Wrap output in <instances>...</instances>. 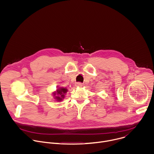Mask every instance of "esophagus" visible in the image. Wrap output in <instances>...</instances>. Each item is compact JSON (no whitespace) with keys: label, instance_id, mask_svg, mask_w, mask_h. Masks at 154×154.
<instances>
[{"label":"esophagus","instance_id":"34e87169","mask_svg":"<svg viewBox=\"0 0 154 154\" xmlns=\"http://www.w3.org/2000/svg\"><path fill=\"white\" fill-rule=\"evenodd\" d=\"M83 83H80V82H78L76 83V86H83Z\"/></svg>","mask_w":154,"mask_h":154}]
</instances>
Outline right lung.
<instances>
[{"mask_svg":"<svg viewBox=\"0 0 154 154\" xmlns=\"http://www.w3.org/2000/svg\"><path fill=\"white\" fill-rule=\"evenodd\" d=\"M68 89L66 88L63 87H60L58 88L56 91H54L53 93L54 99L58 102L61 101L64 98L65 94L68 92Z\"/></svg>","mask_w":154,"mask_h":154,"instance_id":"right-lung-1","label":"right lung"}]
</instances>
